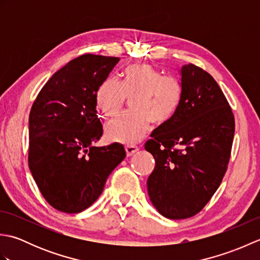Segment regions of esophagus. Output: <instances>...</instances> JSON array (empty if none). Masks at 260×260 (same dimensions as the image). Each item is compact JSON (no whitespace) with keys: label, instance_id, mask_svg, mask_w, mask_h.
I'll return each instance as SVG.
<instances>
[{"label":"esophagus","instance_id":"obj_1","mask_svg":"<svg viewBox=\"0 0 260 260\" xmlns=\"http://www.w3.org/2000/svg\"><path fill=\"white\" fill-rule=\"evenodd\" d=\"M125 151H126L127 156H132L134 153L139 151V147L134 146V145H127V146H125Z\"/></svg>","mask_w":260,"mask_h":260}]
</instances>
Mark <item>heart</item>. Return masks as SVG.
Masks as SVG:
<instances>
[{
  "instance_id": "obj_1",
  "label": "heart",
  "mask_w": 260,
  "mask_h": 260,
  "mask_svg": "<svg viewBox=\"0 0 260 260\" xmlns=\"http://www.w3.org/2000/svg\"><path fill=\"white\" fill-rule=\"evenodd\" d=\"M132 99L133 114L123 115L106 126L109 140L135 144L151 127L168 125L178 113L182 101V86L174 77L163 74L150 63H134L124 71L123 80H105L97 91V103L106 117L117 116L125 99Z\"/></svg>"
}]
</instances>
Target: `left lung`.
Wrapping results in <instances>:
<instances>
[{
  "label": "left lung",
  "mask_w": 260,
  "mask_h": 260,
  "mask_svg": "<svg viewBox=\"0 0 260 260\" xmlns=\"http://www.w3.org/2000/svg\"><path fill=\"white\" fill-rule=\"evenodd\" d=\"M180 76L178 113L145 144L155 159L148 197L169 219L190 218L209 202L227 171L235 134L233 110L212 76L192 63Z\"/></svg>",
  "instance_id": "left-lung-1"
}]
</instances>
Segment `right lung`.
I'll list each match as a JSON object with an SVG mask.
<instances>
[{"label": "right lung", "mask_w": 260, "mask_h": 260, "mask_svg": "<svg viewBox=\"0 0 260 260\" xmlns=\"http://www.w3.org/2000/svg\"><path fill=\"white\" fill-rule=\"evenodd\" d=\"M119 58L84 54L54 73L29 116V168L54 209L78 213L102 194L113 170L126 156L114 143L96 147L103 135L97 91Z\"/></svg>", "instance_id": "1"}]
</instances>
